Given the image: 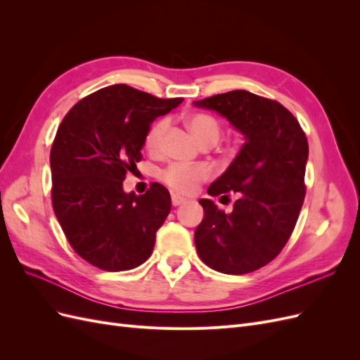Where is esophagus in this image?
Returning <instances> with one entry per match:
<instances>
[{"instance_id": "obj_1", "label": "esophagus", "mask_w": 360, "mask_h": 360, "mask_svg": "<svg viewBox=\"0 0 360 360\" xmlns=\"http://www.w3.org/2000/svg\"><path fill=\"white\" fill-rule=\"evenodd\" d=\"M171 202H172L174 207H177V205H180V204H183V202H186V200L179 197V195H172V197H171Z\"/></svg>"}]
</instances>
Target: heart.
<instances>
[{"mask_svg": "<svg viewBox=\"0 0 360 360\" xmlns=\"http://www.w3.org/2000/svg\"><path fill=\"white\" fill-rule=\"evenodd\" d=\"M186 124L191 132L197 136L205 147L214 146L222 134V124L214 115L207 112H193L186 117ZM168 130V120L160 118L150 126L144 136V146L151 155H158L162 150L163 136ZM212 171L207 165H174L160 172L162 181L180 195H191L198 189V184L209 180Z\"/></svg>", "mask_w": 360, "mask_h": 360, "instance_id": "obj_1", "label": "heart"}]
</instances>
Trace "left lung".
I'll use <instances>...</instances> for the list:
<instances>
[{
  "mask_svg": "<svg viewBox=\"0 0 360 360\" xmlns=\"http://www.w3.org/2000/svg\"><path fill=\"white\" fill-rule=\"evenodd\" d=\"M193 105L219 112L245 136L231 165L207 191L212 197L237 192L233 212L200 200L204 219L195 230V246L216 271L250 274L279 255L296 226L307 192V135L285 106L246 90Z\"/></svg>",
  "mask_w": 360,
  "mask_h": 360,
  "instance_id": "obj_1",
  "label": "left lung"
}]
</instances>
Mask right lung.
I'll return each mask as SVG.
<instances>
[{
    "label": "right lung",
    "mask_w": 360,
    "mask_h": 360,
    "mask_svg": "<svg viewBox=\"0 0 360 360\" xmlns=\"http://www.w3.org/2000/svg\"><path fill=\"white\" fill-rule=\"evenodd\" d=\"M183 102L159 99L126 84L84 97L63 118L51 148L52 207L73 250L108 271L141 266L171 210L165 186L126 193L123 180L143 159L156 117Z\"/></svg>",
    "instance_id": "1"
}]
</instances>
